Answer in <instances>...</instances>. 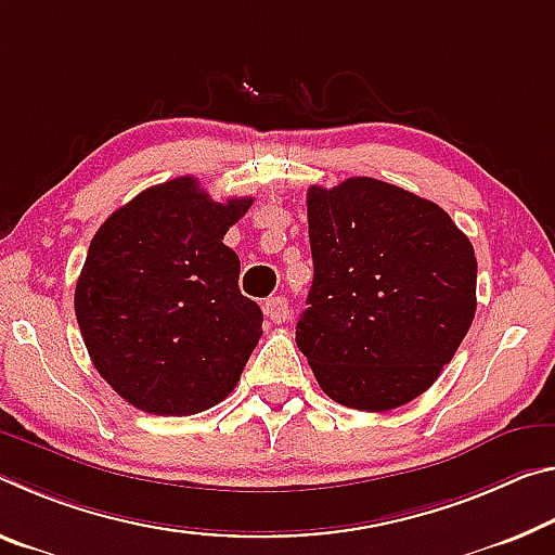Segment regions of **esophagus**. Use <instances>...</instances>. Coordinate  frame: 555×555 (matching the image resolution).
<instances>
[{"label": "esophagus", "mask_w": 555, "mask_h": 555, "mask_svg": "<svg viewBox=\"0 0 555 555\" xmlns=\"http://www.w3.org/2000/svg\"><path fill=\"white\" fill-rule=\"evenodd\" d=\"M261 309H263V315H267V319L274 321V323H284L288 319V301L284 296L267 298Z\"/></svg>", "instance_id": "34e87169"}]
</instances>
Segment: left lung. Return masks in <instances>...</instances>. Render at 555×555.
<instances>
[{"instance_id":"8db88e82","label":"left lung","mask_w":555,"mask_h":555,"mask_svg":"<svg viewBox=\"0 0 555 555\" xmlns=\"http://www.w3.org/2000/svg\"><path fill=\"white\" fill-rule=\"evenodd\" d=\"M306 205L313 284L298 350L346 408L385 412L415 400L474 321L472 242L435 202L383 180L313 184Z\"/></svg>"}]
</instances>
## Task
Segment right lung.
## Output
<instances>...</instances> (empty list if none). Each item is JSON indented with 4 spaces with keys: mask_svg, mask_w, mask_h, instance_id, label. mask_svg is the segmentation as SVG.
<instances>
[{
    "mask_svg": "<svg viewBox=\"0 0 555 555\" xmlns=\"http://www.w3.org/2000/svg\"><path fill=\"white\" fill-rule=\"evenodd\" d=\"M251 202H215L197 178H175L95 232L76 319L95 371L133 408L197 415L240 383L263 315L242 296L240 257L222 240Z\"/></svg>",
    "mask_w": 555,
    "mask_h": 555,
    "instance_id": "1",
    "label": "right lung"
}]
</instances>
